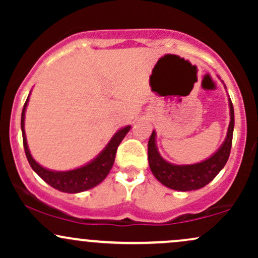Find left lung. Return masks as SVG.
Segmentation results:
<instances>
[{
	"label": "left lung",
	"instance_id": "8db88e82",
	"mask_svg": "<svg viewBox=\"0 0 258 258\" xmlns=\"http://www.w3.org/2000/svg\"><path fill=\"white\" fill-rule=\"evenodd\" d=\"M230 122L223 144L214 155L193 165H173L162 159L156 147V133L153 131L148 142V161L155 178L161 184L179 191L197 190L209 184L227 164L230 154L234 130V109L229 98Z\"/></svg>",
	"mask_w": 258,
	"mask_h": 258
}]
</instances>
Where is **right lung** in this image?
Wrapping results in <instances>:
<instances>
[{
	"mask_svg": "<svg viewBox=\"0 0 258 258\" xmlns=\"http://www.w3.org/2000/svg\"><path fill=\"white\" fill-rule=\"evenodd\" d=\"M29 97L26 99L24 108L22 111V121H20V126H22L23 132V144H24V150L26 159H28L29 164L32 170L36 172L38 176L42 178L44 182L48 183L53 188L58 189V190L64 191V193H81V191L88 190V189L93 188V186L98 185L100 182L105 179L108 173L110 172L112 165L115 161V155H116V150L119 144L121 143L125 136L131 130V126H126L121 128L112 136L106 147L102 150V153L97 156L96 159L92 160L85 166H81L75 170L70 171H52L48 168H44L35 161L34 158L31 156L30 150H29L28 142H26L25 130H24V120H25V110L26 105H28Z\"/></svg>",
	"mask_w": 258,
	"mask_h": 258,
	"instance_id": "right-lung-1",
	"label": "right lung"
}]
</instances>
